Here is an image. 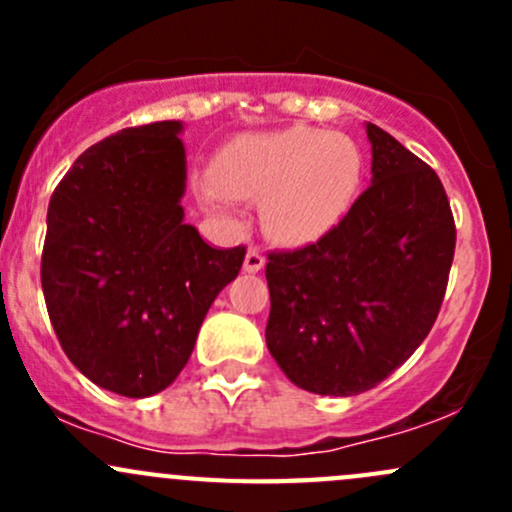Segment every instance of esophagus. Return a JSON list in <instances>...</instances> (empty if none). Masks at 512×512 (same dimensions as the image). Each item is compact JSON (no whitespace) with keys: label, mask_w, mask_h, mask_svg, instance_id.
<instances>
[{"label":"esophagus","mask_w":512,"mask_h":512,"mask_svg":"<svg viewBox=\"0 0 512 512\" xmlns=\"http://www.w3.org/2000/svg\"><path fill=\"white\" fill-rule=\"evenodd\" d=\"M262 267H265V255H262L260 250L247 252V255H245V272L255 275V272H260Z\"/></svg>","instance_id":"34e87169"}]
</instances>
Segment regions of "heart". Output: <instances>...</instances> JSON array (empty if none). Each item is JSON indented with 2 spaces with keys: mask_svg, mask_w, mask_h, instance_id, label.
<instances>
[{
  "mask_svg": "<svg viewBox=\"0 0 512 512\" xmlns=\"http://www.w3.org/2000/svg\"><path fill=\"white\" fill-rule=\"evenodd\" d=\"M364 156L344 133L317 128L240 133L210 165V183L230 200H262V227L280 245H307L352 210ZM215 195H205L213 203Z\"/></svg>",
  "mask_w": 512,
  "mask_h": 512,
  "instance_id": "heart-1",
  "label": "heart"
}]
</instances>
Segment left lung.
<instances>
[{
  "label": "left lung",
  "instance_id": "8db88e82",
  "mask_svg": "<svg viewBox=\"0 0 512 512\" xmlns=\"http://www.w3.org/2000/svg\"><path fill=\"white\" fill-rule=\"evenodd\" d=\"M371 185L314 245L267 257L265 339L294 386L356 396L399 369L431 332L456 225L438 175L374 123Z\"/></svg>",
  "mask_w": 512,
  "mask_h": 512
}]
</instances>
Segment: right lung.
Listing matches in <instances>:
<instances>
[{"instance_id":"1","label":"right lung","mask_w":512,"mask_h":512,"mask_svg":"<svg viewBox=\"0 0 512 512\" xmlns=\"http://www.w3.org/2000/svg\"><path fill=\"white\" fill-rule=\"evenodd\" d=\"M183 121L123 128L74 160L51 195L41 287L71 364L101 389H168L245 247L185 223Z\"/></svg>"}]
</instances>
